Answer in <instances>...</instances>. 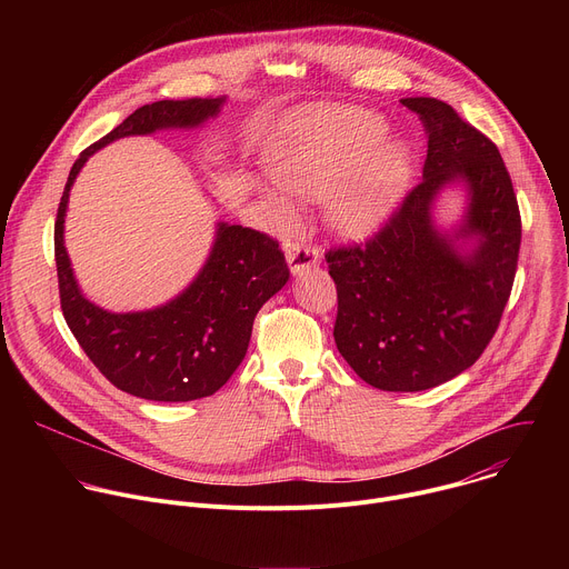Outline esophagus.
I'll use <instances>...</instances> for the list:
<instances>
[{
    "label": "esophagus",
    "instance_id": "34e87169",
    "mask_svg": "<svg viewBox=\"0 0 569 569\" xmlns=\"http://www.w3.org/2000/svg\"><path fill=\"white\" fill-rule=\"evenodd\" d=\"M286 259L292 274H303L308 268L319 263V250L315 246H306V242H290L286 250Z\"/></svg>",
    "mask_w": 569,
    "mask_h": 569
}]
</instances>
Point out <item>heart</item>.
I'll return each instance as SVG.
<instances>
[{
	"mask_svg": "<svg viewBox=\"0 0 569 569\" xmlns=\"http://www.w3.org/2000/svg\"><path fill=\"white\" fill-rule=\"evenodd\" d=\"M385 123L358 110H317L290 121L272 148L274 176L297 193L317 196L351 178L367 152L382 139ZM412 178L408 146L380 148L333 202V224L347 238L378 231L400 202ZM281 220H290L288 200L270 196Z\"/></svg>",
	"mask_w": 569,
	"mask_h": 569,
	"instance_id": "obj_1",
	"label": "heart"
}]
</instances>
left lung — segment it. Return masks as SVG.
Masks as SVG:
<instances>
[{
	"label": "left lung",
	"instance_id": "left-lung-1",
	"mask_svg": "<svg viewBox=\"0 0 569 569\" xmlns=\"http://www.w3.org/2000/svg\"><path fill=\"white\" fill-rule=\"evenodd\" d=\"M419 114L428 157L423 180L365 242L331 248L338 288L333 338L371 387L423 391L477 362L509 301L522 222L498 146L430 97L400 101ZM469 189L465 222L452 234L431 224V202L450 181ZM476 238L468 253L457 239Z\"/></svg>",
	"mask_w": 569,
	"mask_h": 569
}]
</instances>
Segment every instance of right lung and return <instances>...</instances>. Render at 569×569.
I'll return each instance as SVG.
<instances>
[{"label":"right lung","instance_id":"right-lung-1","mask_svg":"<svg viewBox=\"0 0 569 569\" xmlns=\"http://www.w3.org/2000/svg\"><path fill=\"white\" fill-rule=\"evenodd\" d=\"M222 103L220 97L141 106L78 154L58 204L53 250L67 327L94 367L137 398L187 402L216 393L246 358L257 312L286 286L290 270L272 236L218 222L204 268L180 297L152 310L108 312L83 297L69 266L62 238L69 191L88 157L110 141L164 128H198Z\"/></svg>","mask_w":569,"mask_h":569}]
</instances>
